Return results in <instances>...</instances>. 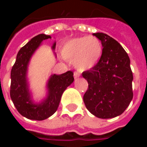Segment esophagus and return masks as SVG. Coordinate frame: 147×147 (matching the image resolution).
I'll list each match as a JSON object with an SVG mask.
<instances>
[{
    "instance_id": "obj_1",
    "label": "esophagus",
    "mask_w": 147,
    "mask_h": 147,
    "mask_svg": "<svg viewBox=\"0 0 147 147\" xmlns=\"http://www.w3.org/2000/svg\"><path fill=\"white\" fill-rule=\"evenodd\" d=\"M80 76V74L79 72H77V71H75L74 72V78L75 79H77V78H79Z\"/></svg>"
}]
</instances>
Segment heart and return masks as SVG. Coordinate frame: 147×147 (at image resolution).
<instances>
[{"mask_svg":"<svg viewBox=\"0 0 147 147\" xmlns=\"http://www.w3.org/2000/svg\"><path fill=\"white\" fill-rule=\"evenodd\" d=\"M102 42L94 36L74 38L64 43L61 49L64 60L73 61L80 71L90 70L98 64L102 54Z\"/></svg>","mask_w":147,"mask_h":147,"instance_id":"obj_1","label":"heart"}]
</instances>
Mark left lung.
<instances>
[{"mask_svg": "<svg viewBox=\"0 0 147 147\" xmlns=\"http://www.w3.org/2000/svg\"><path fill=\"white\" fill-rule=\"evenodd\" d=\"M102 42V57L95 66L83 72L88 82L83 102L90 113L102 119L120 116L133 98V75L128 55L119 42L104 33H94Z\"/></svg>", "mask_w": 147, "mask_h": 147, "instance_id": "obj_1", "label": "left lung"}]
</instances>
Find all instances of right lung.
I'll return each instance as SVG.
<instances>
[{
    "label": "right lung",
    "instance_id": "1",
    "mask_svg": "<svg viewBox=\"0 0 147 147\" xmlns=\"http://www.w3.org/2000/svg\"><path fill=\"white\" fill-rule=\"evenodd\" d=\"M50 35L41 34L28 42L20 49L11 71L10 96L18 112L30 120H43L51 117L61 102V96L67 86L73 83V72L68 71L61 75H51L46 84V96L41 102H35L32 98L27 80L28 66L36 49ZM56 42L52 49L54 51Z\"/></svg>",
    "mask_w": 147,
    "mask_h": 147
}]
</instances>
